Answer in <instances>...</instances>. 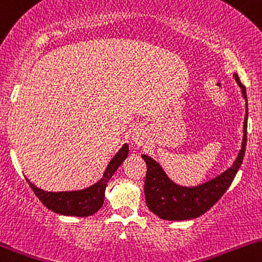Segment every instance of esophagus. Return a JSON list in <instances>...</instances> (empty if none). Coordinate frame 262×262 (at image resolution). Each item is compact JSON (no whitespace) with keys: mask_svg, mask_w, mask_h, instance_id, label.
I'll return each instance as SVG.
<instances>
[{"mask_svg":"<svg viewBox=\"0 0 262 262\" xmlns=\"http://www.w3.org/2000/svg\"><path fill=\"white\" fill-rule=\"evenodd\" d=\"M136 142H137V144H139V145H140V141H136Z\"/></svg>","mask_w":262,"mask_h":262,"instance_id":"34e87169","label":"esophagus"}]
</instances>
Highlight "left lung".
I'll list each match as a JSON object with an SVG mask.
<instances>
[{"label": "left lung", "mask_w": 262, "mask_h": 262, "mask_svg": "<svg viewBox=\"0 0 262 262\" xmlns=\"http://www.w3.org/2000/svg\"><path fill=\"white\" fill-rule=\"evenodd\" d=\"M237 83L242 88V94L246 98V88L239 80L238 75L234 74ZM247 117L249 108L246 107L244 126V142L238 158L232 168L220 177L193 188H185L177 185L168 178L161 166L150 156L142 155L146 163V178H145V199L149 209L158 217L168 221H184L196 218L204 214L218 202V199L226 193L232 180L236 177L246 150L247 140Z\"/></svg>", "instance_id": "left-lung-1"}]
</instances>
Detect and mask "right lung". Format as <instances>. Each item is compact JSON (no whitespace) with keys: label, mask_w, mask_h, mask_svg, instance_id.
<instances>
[{"label":"right lung","mask_w":262,"mask_h":262,"mask_svg":"<svg viewBox=\"0 0 262 262\" xmlns=\"http://www.w3.org/2000/svg\"><path fill=\"white\" fill-rule=\"evenodd\" d=\"M128 154V145L125 144L122 149L118 151L110 164L107 165L103 178L92 187L77 191H45L35 187L29 179L28 183L34 190L35 195L42 202L45 207L50 211L64 215H75V217H88L94 214L102 206L104 201V190L107 183L117 170L118 166L123 163Z\"/></svg>","instance_id":"right-lung-1"}]
</instances>
